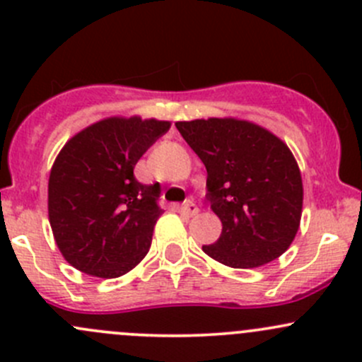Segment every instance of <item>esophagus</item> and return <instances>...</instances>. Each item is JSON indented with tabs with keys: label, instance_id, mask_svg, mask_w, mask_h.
I'll return each mask as SVG.
<instances>
[{
	"label": "esophagus",
	"instance_id": "obj_1",
	"mask_svg": "<svg viewBox=\"0 0 362 362\" xmlns=\"http://www.w3.org/2000/svg\"><path fill=\"white\" fill-rule=\"evenodd\" d=\"M182 211H184V214H187V215H191V217H192V215H198L199 210H198V206H196L194 203L187 202V203L182 204Z\"/></svg>",
	"mask_w": 362,
	"mask_h": 362
}]
</instances>
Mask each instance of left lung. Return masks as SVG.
I'll return each instance as SVG.
<instances>
[{"label":"left lung","mask_w":362,"mask_h":362,"mask_svg":"<svg viewBox=\"0 0 362 362\" xmlns=\"http://www.w3.org/2000/svg\"><path fill=\"white\" fill-rule=\"evenodd\" d=\"M177 129L206 168L210 208L221 238L204 254L229 268L275 261L294 242L303 211V180L286 141L236 117L180 120Z\"/></svg>","instance_id":"8db88e82"}]
</instances>
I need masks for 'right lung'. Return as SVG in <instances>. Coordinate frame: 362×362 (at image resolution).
Wrapping results in <instances>:
<instances>
[{"mask_svg": "<svg viewBox=\"0 0 362 362\" xmlns=\"http://www.w3.org/2000/svg\"><path fill=\"white\" fill-rule=\"evenodd\" d=\"M170 120L113 115L64 144L49 175V222L63 257L96 279H117L151 249L163 210L159 184L144 185L134 166L170 129Z\"/></svg>", "mask_w": 362, "mask_h": 362, "instance_id": "obj_1", "label": "right lung"}]
</instances>
